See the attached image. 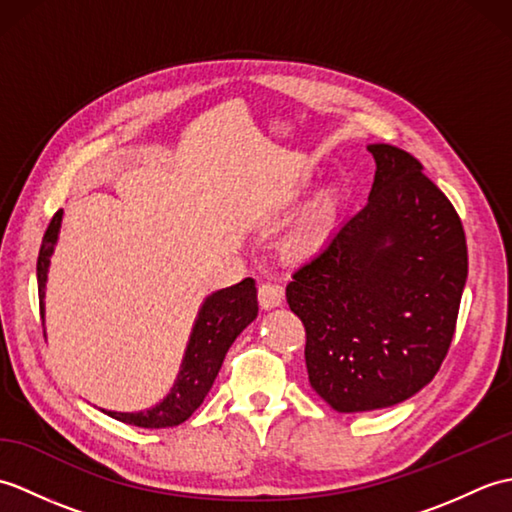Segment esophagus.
Returning a JSON list of instances; mask_svg holds the SVG:
<instances>
[{
	"mask_svg": "<svg viewBox=\"0 0 512 512\" xmlns=\"http://www.w3.org/2000/svg\"><path fill=\"white\" fill-rule=\"evenodd\" d=\"M257 297H259V306H262L264 310L277 308V306H281V301H284V288H281L279 284H270V281H266V284L259 286Z\"/></svg>",
	"mask_w": 512,
	"mask_h": 512,
	"instance_id": "obj_1",
	"label": "esophagus"
}]
</instances>
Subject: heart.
Listing matches in <instances>:
<instances>
[{
    "mask_svg": "<svg viewBox=\"0 0 512 512\" xmlns=\"http://www.w3.org/2000/svg\"><path fill=\"white\" fill-rule=\"evenodd\" d=\"M332 220H334V202L325 200L319 209L312 213L308 224L303 226L301 233L297 235L295 239L297 253L306 255V253H312V250H317L325 242V237H328Z\"/></svg>",
    "mask_w": 512,
    "mask_h": 512,
    "instance_id": "obj_1",
    "label": "heart"
}]
</instances>
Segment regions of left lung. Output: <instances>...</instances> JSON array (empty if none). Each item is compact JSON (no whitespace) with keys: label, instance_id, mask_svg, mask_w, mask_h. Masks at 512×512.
<instances>
[{"label":"left lung","instance_id":"left-lung-1","mask_svg":"<svg viewBox=\"0 0 512 512\" xmlns=\"http://www.w3.org/2000/svg\"><path fill=\"white\" fill-rule=\"evenodd\" d=\"M367 151V204L286 288L306 328L310 385L341 413L398 405L431 383L469 273L460 215L420 162L394 145Z\"/></svg>","mask_w":512,"mask_h":512}]
</instances>
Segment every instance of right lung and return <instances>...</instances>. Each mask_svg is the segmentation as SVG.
<instances>
[{
	"instance_id": "obj_1",
	"label": "right lung",
	"mask_w": 512,
	"mask_h": 512,
	"mask_svg": "<svg viewBox=\"0 0 512 512\" xmlns=\"http://www.w3.org/2000/svg\"><path fill=\"white\" fill-rule=\"evenodd\" d=\"M63 211L59 209L50 220L46 235L39 248L37 259V281H39V310L43 319V297H46V281L50 257L57 244L59 228H61ZM257 288L255 281L246 277L239 284L217 290L204 299L202 308L195 319L191 339L184 352L180 374L173 383L167 398L158 402L156 407L136 413H118L105 411L121 422L134 424L143 429H162L176 427V424L187 420L191 413L202 405V400L213 387V380L220 372L228 347L233 345L246 325L257 317Z\"/></svg>"
}]
</instances>
